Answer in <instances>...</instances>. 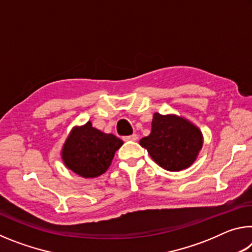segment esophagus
<instances>
[{
  "mask_svg": "<svg viewBox=\"0 0 252 252\" xmlns=\"http://www.w3.org/2000/svg\"><path fill=\"white\" fill-rule=\"evenodd\" d=\"M136 140H138V135H136V134L123 136V141H136Z\"/></svg>",
  "mask_w": 252,
  "mask_h": 252,
  "instance_id": "34e87169",
  "label": "esophagus"
}]
</instances>
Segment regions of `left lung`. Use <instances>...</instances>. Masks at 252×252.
Segmentation results:
<instances>
[{
  "label": "left lung",
  "instance_id": "obj_1",
  "mask_svg": "<svg viewBox=\"0 0 252 252\" xmlns=\"http://www.w3.org/2000/svg\"><path fill=\"white\" fill-rule=\"evenodd\" d=\"M158 164L168 171H180L193 163L202 147L197 126L177 116L155 113L151 133L140 140Z\"/></svg>",
  "mask_w": 252,
  "mask_h": 252
}]
</instances>
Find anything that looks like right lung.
<instances>
[{
	"instance_id": "1",
	"label": "right lung",
	"mask_w": 252,
	"mask_h": 252,
	"mask_svg": "<svg viewBox=\"0 0 252 252\" xmlns=\"http://www.w3.org/2000/svg\"><path fill=\"white\" fill-rule=\"evenodd\" d=\"M122 144V140L116 135L96 130L89 121L72 131L63 147L62 159L79 176L94 178L108 170L114 153Z\"/></svg>"
}]
</instances>
